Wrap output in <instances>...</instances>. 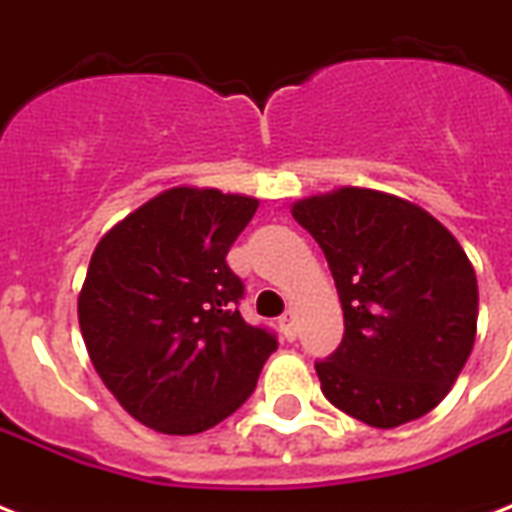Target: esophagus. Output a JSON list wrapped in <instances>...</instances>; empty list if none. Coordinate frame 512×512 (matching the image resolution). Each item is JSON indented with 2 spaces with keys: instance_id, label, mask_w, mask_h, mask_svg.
Segmentation results:
<instances>
[{
  "instance_id": "esophagus-1",
  "label": "esophagus",
  "mask_w": 512,
  "mask_h": 512,
  "mask_svg": "<svg viewBox=\"0 0 512 512\" xmlns=\"http://www.w3.org/2000/svg\"><path fill=\"white\" fill-rule=\"evenodd\" d=\"M279 327H281V332H284V337H287V340H295L297 327H295V311H292V308L281 313Z\"/></svg>"
}]
</instances>
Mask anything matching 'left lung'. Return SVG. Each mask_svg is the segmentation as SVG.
Returning <instances> with one entry per match:
<instances>
[{"label":"left lung","mask_w":512,"mask_h":512,"mask_svg":"<svg viewBox=\"0 0 512 512\" xmlns=\"http://www.w3.org/2000/svg\"><path fill=\"white\" fill-rule=\"evenodd\" d=\"M292 217L324 249L345 319L335 353L316 361L324 396L374 428L428 414L476 342V271L457 239L366 188L297 201Z\"/></svg>","instance_id":"1"}]
</instances>
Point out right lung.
I'll return each instance as SVG.
<instances>
[{
  "label": "right lung",
  "instance_id": "obj_1",
  "mask_svg": "<svg viewBox=\"0 0 512 512\" xmlns=\"http://www.w3.org/2000/svg\"><path fill=\"white\" fill-rule=\"evenodd\" d=\"M257 199L172 188L114 225L92 252L79 327L92 366L146 428L191 436L257 385L276 332L239 313L244 281L225 255Z\"/></svg>",
  "mask_w": 512,
  "mask_h": 512
}]
</instances>
